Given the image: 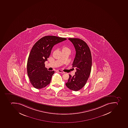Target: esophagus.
<instances>
[{
  "mask_svg": "<svg viewBox=\"0 0 128 128\" xmlns=\"http://www.w3.org/2000/svg\"><path fill=\"white\" fill-rule=\"evenodd\" d=\"M57 72H59V73H61V74H64V72L62 71V70H57Z\"/></svg>",
  "mask_w": 128,
  "mask_h": 128,
  "instance_id": "1",
  "label": "esophagus"
}]
</instances>
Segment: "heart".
Returning a JSON list of instances; mask_svg holds the SVG:
<instances>
[{
  "mask_svg": "<svg viewBox=\"0 0 128 128\" xmlns=\"http://www.w3.org/2000/svg\"><path fill=\"white\" fill-rule=\"evenodd\" d=\"M62 52H64V51H70V52L71 50L70 48H68V47H67L66 46H64L62 47Z\"/></svg>",
  "mask_w": 128,
  "mask_h": 128,
  "instance_id": "obj_1",
  "label": "heart"
}]
</instances>
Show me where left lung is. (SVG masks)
<instances>
[{"label": "left lung", "mask_w": 128, "mask_h": 128, "mask_svg": "<svg viewBox=\"0 0 128 128\" xmlns=\"http://www.w3.org/2000/svg\"><path fill=\"white\" fill-rule=\"evenodd\" d=\"M73 43L76 54L73 62V68H76L75 75L70 77L66 86L70 90L78 91L86 85L91 73L92 58L91 51L87 43L78 38H69Z\"/></svg>", "instance_id": "left-lung-1"}]
</instances>
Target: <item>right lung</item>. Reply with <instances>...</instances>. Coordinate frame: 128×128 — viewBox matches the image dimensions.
<instances>
[{"instance_id": "right-lung-1", "label": "right lung", "mask_w": 128, "mask_h": 128, "mask_svg": "<svg viewBox=\"0 0 128 128\" xmlns=\"http://www.w3.org/2000/svg\"><path fill=\"white\" fill-rule=\"evenodd\" d=\"M66 40V38L56 36H45L33 46L28 58L27 70L30 82L35 88L41 89L50 83L54 72L47 70L44 62L50 55L53 46Z\"/></svg>"}]
</instances>
